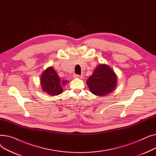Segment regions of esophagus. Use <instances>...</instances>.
<instances>
[{
  "mask_svg": "<svg viewBox=\"0 0 156 156\" xmlns=\"http://www.w3.org/2000/svg\"><path fill=\"white\" fill-rule=\"evenodd\" d=\"M73 76H74V78H78V79H81V78H82V76L79 75H75Z\"/></svg>",
  "mask_w": 156,
  "mask_h": 156,
  "instance_id": "34e87169",
  "label": "esophagus"
}]
</instances>
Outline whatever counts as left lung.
Masks as SVG:
<instances>
[{
  "label": "left lung",
  "mask_w": 156,
  "mask_h": 156,
  "mask_svg": "<svg viewBox=\"0 0 156 156\" xmlns=\"http://www.w3.org/2000/svg\"><path fill=\"white\" fill-rule=\"evenodd\" d=\"M87 84L92 94L103 97L114 90L117 84V77L108 65L100 64L90 76Z\"/></svg>",
  "instance_id": "left-lung-1"
}]
</instances>
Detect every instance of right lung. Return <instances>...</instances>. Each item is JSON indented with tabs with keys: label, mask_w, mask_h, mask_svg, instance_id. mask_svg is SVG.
<instances>
[{
	"label": "right lung",
	"mask_w": 156,
	"mask_h": 156,
	"mask_svg": "<svg viewBox=\"0 0 156 156\" xmlns=\"http://www.w3.org/2000/svg\"><path fill=\"white\" fill-rule=\"evenodd\" d=\"M40 82L44 92L51 96H54L62 92V86L68 83V80L61 81L54 69L49 67L42 74Z\"/></svg>",
	"instance_id": "obj_1"
}]
</instances>
